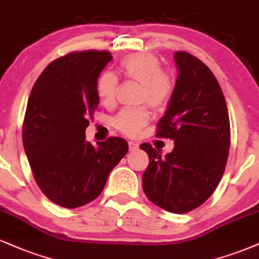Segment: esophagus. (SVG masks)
Listing matches in <instances>:
<instances>
[{
    "mask_svg": "<svg viewBox=\"0 0 259 259\" xmlns=\"http://www.w3.org/2000/svg\"><path fill=\"white\" fill-rule=\"evenodd\" d=\"M128 148H130L131 151H135V150H137V149H138V144H137V143H135V142H128Z\"/></svg>",
    "mask_w": 259,
    "mask_h": 259,
    "instance_id": "1",
    "label": "esophagus"
}]
</instances>
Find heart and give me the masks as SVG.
<instances>
[{
  "instance_id": "1",
  "label": "heart",
  "mask_w": 259,
  "mask_h": 259,
  "mask_svg": "<svg viewBox=\"0 0 259 259\" xmlns=\"http://www.w3.org/2000/svg\"><path fill=\"white\" fill-rule=\"evenodd\" d=\"M118 70L126 80L141 83L139 103H148L151 108L162 110L171 102L176 90V78L171 72L161 69L156 54L150 52H137L126 56L118 64ZM118 88L117 76L111 71H103L96 81L97 96L103 105L115 104ZM150 120L147 105L124 108L112 120L118 132L127 137H136Z\"/></svg>"
}]
</instances>
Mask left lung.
Returning <instances> with one entry per match:
<instances>
[{"instance_id":"8db88e82","label":"left lung","mask_w":259,"mask_h":259,"mask_svg":"<svg viewBox=\"0 0 259 259\" xmlns=\"http://www.w3.org/2000/svg\"><path fill=\"white\" fill-rule=\"evenodd\" d=\"M178 68L176 90L157 123V138L175 141L172 153L161 156L149 143V165L143 190L151 202L173 213L201 206L220 184L230 147L226 99L206 64L188 52L175 53Z\"/></svg>"}]
</instances>
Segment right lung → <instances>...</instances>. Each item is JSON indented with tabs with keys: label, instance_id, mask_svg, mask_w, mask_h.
<instances>
[{
	"label": "right lung",
	"instance_id": "obj_1",
	"mask_svg": "<svg viewBox=\"0 0 259 259\" xmlns=\"http://www.w3.org/2000/svg\"><path fill=\"white\" fill-rule=\"evenodd\" d=\"M112 59L108 51H75L38 76L27 100L23 145L36 184L52 202L75 208L93 201L128 151L120 137L93 147L84 131L99 104L96 81Z\"/></svg>",
	"mask_w": 259,
	"mask_h": 259
}]
</instances>
